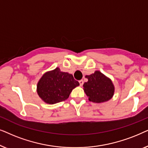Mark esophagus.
<instances>
[{"instance_id": "1", "label": "esophagus", "mask_w": 148, "mask_h": 148, "mask_svg": "<svg viewBox=\"0 0 148 148\" xmlns=\"http://www.w3.org/2000/svg\"><path fill=\"white\" fill-rule=\"evenodd\" d=\"M79 85H80V86H83V84H84V80H79Z\"/></svg>"}]
</instances>
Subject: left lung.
<instances>
[{"label":"left lung","mask_w":148,"mask_h":148,"mask_svg":"<svg viewBox=\"0 0 148 148\" xmlns=\"http://www.w3.org/2000/svg\"><path fill=\"white\" fill-rule=\"evenodd\" d=\"M88 81L84 84V90L89 100L95 103L106 102L112 98L114 86L112 81L99 71L86 75Z\"/></svg>","instance_id":"1"}]
</instances>
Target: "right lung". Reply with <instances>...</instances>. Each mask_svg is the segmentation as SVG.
<instances>
[{
  "mask_svg": "<svg viewBox=\"0 0 148 148\" xmlns=\"http://www.w3.org/2000/svg\"><path fill=\"white\" fill-rule=\"evenodd\" d=\"M79 83L71 74L60 71V69L44 73L37 85L38 96L47 104H53L66 100Z\"/></svg>",
  "mask_w": 148,
  "mask_h": 148,
  "instance_id": "obj_1",
  "label": "right lung"
}]
</instances>
